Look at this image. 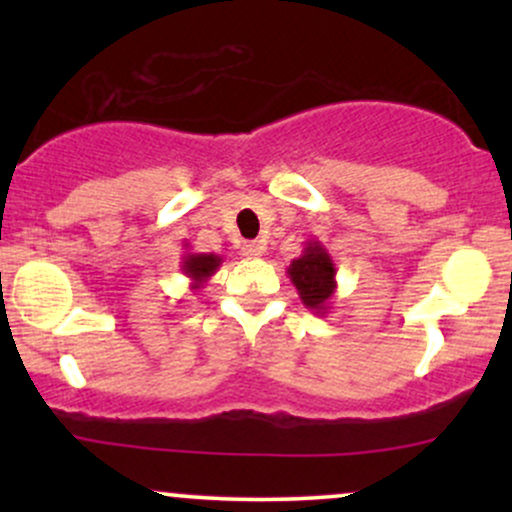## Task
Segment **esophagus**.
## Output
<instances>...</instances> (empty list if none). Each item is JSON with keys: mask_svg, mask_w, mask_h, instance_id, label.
I'll return each instance as SVG.
<instances>
[{"mask_svg": "<svg viewBox=\"0 0 512 512\" xmlns=\"http://www.w3.org/2000/svg\"><path fill=\"white\" fill-rule=\"evenodd\" d=\"M245 257H250V260H257V257L264 255V245L260 240H250V243H243V248H240Z\"/></svg>", "mask_w": 512, "mask_h": 512, "instance_id": "34e87169", "label": "esophagus"}]
</instances>
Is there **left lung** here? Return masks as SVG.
<instances>
[{"label":"left lung","mask_w":512,"mask_h":512,"mask_svg":"<svg viewBox=\"0 0 512 512\" xmlns=\"http://www.w3.org/2000/svg\"><path fill=\"white\" fill-rule=\"evenodd\" d=\"M298 298L315 315H327L337 291V267L320 240H308L301 255L286 267Z\"/></svg>","instance_id":"left-lung-1"}]
</instances>
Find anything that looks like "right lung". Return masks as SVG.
<instances>
[{
    "mask_svg": "<svg viewBox=\"0 0 512 512\" xmlns=\"http://www.w3.org/2000/svg\"><path fill=\"white\" fill-rule=\"evenodd\" d=\"M190 248V245H185V250ZM223 257L221 255H214V252H190L187 250L185 255H182V262H180V269L182 274L190 279V289L192 291H199L204 289V284L219 272Z\"/></svg>",
    "mask_w": 512,
    "mask_h": 512,
    "instance_id": "right-lung-1",
    "label": "right lung"
}]
</instances>
